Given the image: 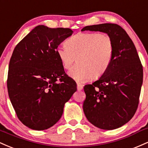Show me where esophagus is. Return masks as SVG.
Returning a JSON list of instances; mask_svg holds the SVG:
<instances>
[{"label": "esophagus", "mask_w": 148, "mask_h": 148, "mask_svg": "<svg viewBox=\"0 0 148 148\" xmlns=\"http://www.w3.org/2000/svg\"><path fill=\"white\" fill-rule=\"evenodd\" d=\"M77 90H78V91H81V90H82V89L83 86H82L81 84H79V83H77Z\"/></svg>", "instance_id": "34e87169"}]
</instances>
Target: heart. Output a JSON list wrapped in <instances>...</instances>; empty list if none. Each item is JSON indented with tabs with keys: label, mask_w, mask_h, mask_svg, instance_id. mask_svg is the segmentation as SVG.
I'll use <instances>...</instances> for the list:
<instances>
[{
	"label": "heart",
	"mask_w": 148,
	"mask_h": 148,
	"mask_svg": "<svg viewBox=\"0 0 148 148\" xmlns=\"http://www.w3.org/2000/svg\"><path fill=\"white\" fill-rule=\"evenodd\" d=\"M66 45L58 47L56 54L66 70L76 60L77 64L69 74L78 82L100 78L110 65L114 48L112 38L108 34L78 33L68 39Z\"/></svg>",
	"instance_id": "b5f03b06"
}]
</instances>
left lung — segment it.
Here are the masks:
<instances>
[{"label": "left lung", "instance_id": "1", "mask_svg": "<svg viewBox=\"0 0 148 148\" xmlns=\"http://www.w3.org/2000/svg\"><path fill=\"white\" fill-rule=\"evenodd\" d=\"M84 31L106 33L112 38L113 56L106 73L86 84L83 110L93 125L105 130L121 127L134 117L143 84V66L129 35L116 24L87 26Z\"/></svg>", "mask_w": 148, "mask_h": 148}]
</instances>
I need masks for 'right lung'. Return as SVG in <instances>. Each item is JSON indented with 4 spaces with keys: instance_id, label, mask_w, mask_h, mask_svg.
Here are the masks:
<instances>
[{
    "instance_id": "right-lung-1",
    "label": "right lung",
    "mask_w": 148,
    "mask_h": 148,
    "mask_svg": "<svg viewBox=\"0 0 148 148\" xmlns=\"http://www.w3.org/2000/svg\"><path fill=\"white\" fill-rule=\"evenodd\" d=\"M70 29L40 25L16 45L9 64L8 95L19 120L45 130L60 119L77 84L64 71L58 46L73 34Z\"/></svg>"
}]
</instances>
